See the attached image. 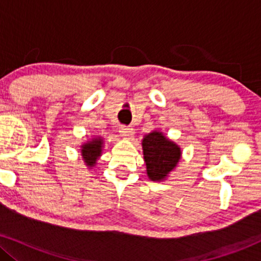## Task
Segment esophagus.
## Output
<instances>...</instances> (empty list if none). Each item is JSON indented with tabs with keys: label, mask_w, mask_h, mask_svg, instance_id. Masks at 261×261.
<instances>
[{
	"label": "esophagus",
	"mask_w": 261,
	"mask_h": 261,
	"mask_svg": "<svg viewBox=\"0 0 261 261\" xmlns=\"http://www.w3.org/2000/svg\"><path fill=\"white\" fill-rule=\"evenodd\" d=\"M120 134H121V136L126 137V139H130V137L134 135V128L131 126H121Z\"/></svg>",
	"instance_id": "1"
}]
</instances>
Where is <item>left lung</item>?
<instances>
[{
    "instance_id": "8db88e82",
    "label": "left lung",
    "mask_w": 261,
    "mask_h": 261,
    "mask_svg": "<svg viewBox=\"0 0 261 261\" xmlns=\"http://www.w3.org/2000/svg\"><path fill=\"white\" fill-rule=\"evenodd\" d=\"M143 158L151 180H162L180 160V148L160 131L146 135L142 141Z\"/></svg>"
}]
</instances>
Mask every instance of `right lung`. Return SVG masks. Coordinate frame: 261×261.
I'll list each match as a JSON object with an SVG mask.
<instances>
[{
	"mask_svg": "<svg viewBox=\"0 0 261 261\" xmlns=\"http://www.w3.org/2000/svg\"><path fill=\"white\" fill-rule=\"evenodd\" d=\"M101 147H103V142L100 139H94L82 146V157L85 160L87 166L92 167L95 163L97 158L99 157L101 153Z\"/></svg>",
	"mask_w": 261,
	"mask_h": 261,
	"instance_id": "1",
	"label": "right lung"
}]
</instances>
